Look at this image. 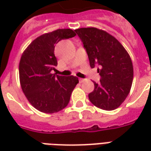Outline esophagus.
Wrapping results in <instances>:
<instances>
[{"instance_id":"34e87169","label":"esophagus","mask_w":151,"mask_h":151,"mask_svg":"<svg viewBox=\"0 0 151 151\" xmlns=\"http://www.w3.org/2000/svg\"><path fill=\"white\" fill-rule=\"evenodd\" d=\"M79 82H85V79H83V78H79Z\"/></svg>"}]
</instances>
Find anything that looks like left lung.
<instances>
[{"label": "left lung", "instance_id": "left-lung-1", "mask_svg": "<svg viewBox=\"0 0 151 151\" xmlns=\"http://www.w3.org/2000/svg\"><path fill=\"white\" fill-rule=\"evenodd\" d=\"M88 55L90 65L99 66V83L88 95L95 107L106 111L119 108L129 94L133 79L132 60L123 45L107 31L95 27L75 30Z\"/></svg>", "mask_w": 151, "mask_h": 151}]
</instances>
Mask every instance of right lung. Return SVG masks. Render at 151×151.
Returning <instances> with one entry per match:
<instances>
[{
  "instance_id": "obj_1",
  "label": "right lung",
  "mask_w": 151,
  "mask_h": 151,
  "mask_svg": "<svg viewBox=\"0 0 151 151\" xmlns=\"http://www.w3.org/2000/svg\"><path fill=\"white\" fill-rule=\"evenodd\" d=\"M71 29H58L41 35L22 52L19 62V80L29 103L43 113H55L68 105L78 78L52 73L57 65L55 45L64 39L74 37Z\"/></svg>"
}]
</instances>
